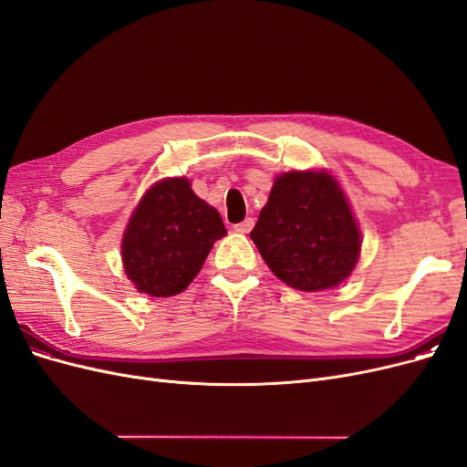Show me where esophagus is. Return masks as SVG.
<instances>
[{
	"instance_id": "34e87169",
	"label": "esophagus",
	"mask_w": 467,
	"mask_h": 467,
	"mask_svg": "<svg viewBox=\"0 0 467 467\" xmlns=\"http://www.w3.org/2000/svg\"><path fill=\"white\" fill-rule=\"evenodd\" d=\"M253 225H255V222H253V218H245L242 223H235L234 228H235L237 232H242V234H249V232L253 230Z\"/></svg>"
}]
</instances>
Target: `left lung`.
Here are the masks:
<instances>
[{
  "instance_id": "obj_1",
  "label": "left lung",
  "mask_w": 467,
  "mask_h": 467,
  "mask_svg": "<svg viewBox=\"0 0 467 467\" xmlns=\"http://www.w3.org/2000/svg\"><path fill=\"white\" fill-rule=\"evenodd\" d=\"M251 239L268 268L304 292L341 285L360 253L343 191L331 175L316 171L276 177Z\"/></svg>"
}]
</instances>
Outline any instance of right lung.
<instances>
[{"mask_svg":"<svg viewBox=\"0 0 467 467\" xmlns=\"http://www.w3.org/2000/svg\"><path fill=\"white\" fill-rule=\"evenodd\" d=\"M225 235L216 208L196 196L187 179L153 185L122 239V261L134 286L155 298L185 290L208 253Z\"/></svg>","mask_w":467,"mask_h":467,"instance_id":"obj_1","label":"right lung"}]
</instances>
